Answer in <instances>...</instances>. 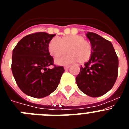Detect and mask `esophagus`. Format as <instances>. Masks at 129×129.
Here are the masks:
<instances>
[{
    "label": "esophagus",
    "mask_w": 129,
    "mask_h": 129,
    "mask_svg": "<svg viewBox=\"0 0 129 129\" xmlns=\"http://www.w3.org/2000/svg\"><path fill=\"white\" fill-rule=\"evenodd\" d=\"M69 68H70V66H64V70H68Z\"/></svg>",
    "instance_id": "34e87169"
}]
</instances>
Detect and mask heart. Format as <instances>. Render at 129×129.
<instances>
[{"label":"heart","instance_id":"heart-1","mask_svg":"<svg viewBox=\"0 0 129 129\" xmlns=\"http://www.w3.org/2000/svg\"><path fill=\"white\" fill-rule=\"evenodd\" d=\"M67 54L56 58L55 61L59 65H66L79 61L85 62L89 60L92 53L90 43L85 41L81 35H71L62 38H53L48 44V50L52 57H56L64 54Z\"/></svg>","mask_w":129,"mask_h":129}]
</instances>
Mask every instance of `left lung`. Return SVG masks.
Returning <instances> with one entry per match:
<instances>
[{
  "instance_id": "obj_1",
  "label": "left lung",
  "mask_w": 129,
  "mask_h": 129,
  "mask_svg": "<svg viewBox=\"0 0 129 129\" xmlns=\"http://www.w3.org/2000/svg\"><path fill=\"white\" fill-rule=\"evenodd\" d=\"M92 53L89 61L81 67L76 77L77 86L90 97L101 96L113 87L118 77V58L112 44L100 35L88 32Z\"/></svg>"
}]
</instances>
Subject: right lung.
<instances>
[{
	"mask_svg": "<svg viewBox=\"0 0 129 129\" xmlns=\"http://www.w3.org/2000/svg\"><path fill=\"white\" fill-rule=\"evenodd\" d=\"M55 34L38 32L24 37L13 50L11 70L18 86L29 96L42 98L52 94L57 87L62 67L53 65L48 50L49 42Z\"/></svg>",
	"mask_w": 129,
	"mask_h": 129,
	"instance_id": "right-lung-1",
	"label": "right lung"
}]
</instances>
